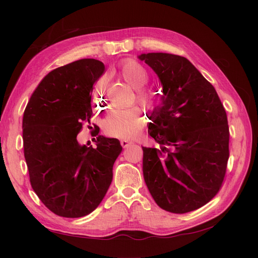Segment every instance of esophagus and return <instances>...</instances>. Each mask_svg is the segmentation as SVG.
Instances as JSON below:
<instances>
[{
  "instance_id": "1",
  "label": "esophagus",
  "mask_w": 258,
  "mask_h": 258,
  "mask_svg": "<svg viewBox=\"0 0 258 258\" xmlns=\"http://www.w3.org/2000/svg\"><path fill=\"white\" fill-rule=\"evenodd\" d=\"M120 144H121V146H122L123 148H127V147L131 144V142H130V141H127V140H121Z\"/></svg>"
}]
</instances>
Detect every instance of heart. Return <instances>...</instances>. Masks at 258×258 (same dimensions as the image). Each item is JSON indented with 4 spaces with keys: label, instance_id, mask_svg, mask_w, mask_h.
<instances>
[{
    "label": "heart",
    "instance_id": "1",
    "mask_svg": "<svg viewBox=\"0 0 258 258\" xmlns=\"http://www.w3.org/2000/svg\"><path fill=\"white\" fill-rule=\"evenodd\" d=\"M114 74L119 76L137 91V102L146 108H154L157 102L155 92L142 89L150 81V73L147 69L134 59L122 61ZM104 80H100L97 84V91L102 92ZM144 116L137 108L130 110H113L103 121V131L108 137L132 140L138 138L144 127Z\"/></svg>",
    "mask_w": 258,
    "mask_h": 258
}]
</instances>
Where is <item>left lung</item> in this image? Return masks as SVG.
Returning <instances> with one entry per match:
<instances>
[{"instance_id": "left-lung-1", "label": "left lung", "mask_w": 258, "mask_h": 258, "mask_svg": "<svg viewBox=\"0 0 258 258\" xmlns=\"http://www.w3.org/2000/svg\"><path fill=\"white\" fill-rule=\"evenodd\" d=\"M162 85L148 134L160 148L143 147V175L161 209L183 214L220 191L229 158L225 108L211 83L184 57L142 53Z\"/></svg>"}]
</instances>
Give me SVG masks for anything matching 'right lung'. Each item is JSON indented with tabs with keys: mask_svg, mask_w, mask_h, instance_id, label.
I'll return each instance as SVG.
<instances>
[{
	"mask_svg": "<svg viewBox=\"0 0 258 258\" xmlns=\"http://www.w3.org/2000/svg\"><path fill=\"white\" fill-rule=\"evenodd\" d=\"M104 70L96 59L52 70L38 84L23 113V153L31 186L45 207L59 216L82 217L98 208L122 150L118 140L98 136L99 131L95 148L76 139L83 124L90 123L92 86Z\"/></svg>",
	"mask_w": 258,
	"mask_h": 258,
	"instance_id": "1",
	"label": "right lung"
}]
</instances>
